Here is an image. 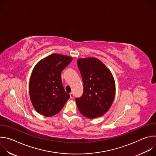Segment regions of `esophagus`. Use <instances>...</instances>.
I'll return each mask as SVG.
<instances>
[{
  "label": "esophagus",
  "instance_id": "1",
  "mask_svg": "<svg viewBox=\"0 0 156 156\" xmlns=\"http://www.w3.org/2000/svg\"><path fill=\"white\" fill-rule=\"evenodd\" d=\"M70 98H74V94H73V92L70 93Z\"/></svg>",
  "mask_w": 156,
  "mask_h": 156
}]
</instances>
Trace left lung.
<instances>
[{"instance_id": "left-lung-1", "label": "left lung", "mask_w": 156, "mask_h": 156, "mask_svg": "<svg viewBox=\"0 0 156 156\" xmlns=\"http://www.w3.org/2000/svg\"><path fill=\"white\" fill-rule=\"evenodd\" d=\"M77 65L83 83V93L75 99L80 113L88 119L102 116L112 104L115 84L112 73L99 60L79 58Z\"/></svg>"}]
</instances>
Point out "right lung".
I'll return each instance as SVG.
<instances>
[{
  "label": "right lung",
  "mask_w": 156,
  "mask_h": 156,
  "mask_svg": "<svg viewBox=\"0 0 156 156\" xmlns=\"http://www.w3.org/2000/svg\"><path fill=\"white\" fill-rule=\"evenodd\" d=\"M72 60L69 56L52 54L39 62L30 81V96L37 112L51 117L58 113L70 98L61 79L63 70Z\"/></svg>",
  "instance_id": "add662e5"
}]
</instances>
